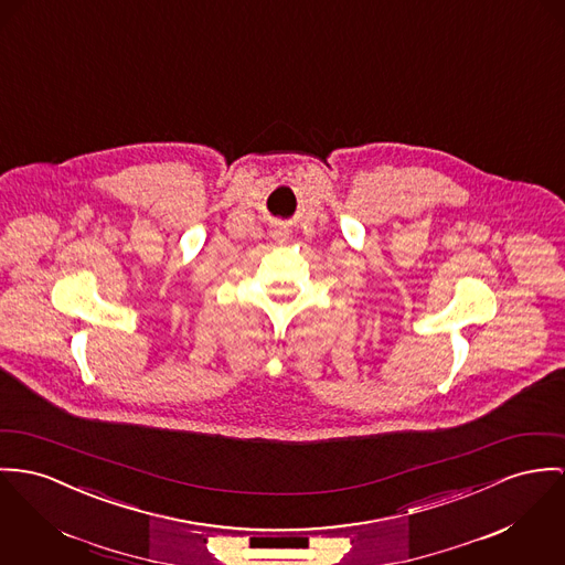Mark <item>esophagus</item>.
<instances>
[{
  "mask_svg": "<svg viewBox=\"0 0 565 565\" xmlns=\"http://www.w3.org/2000/svg\"><path fill=\"white\" fill-rule=\"evenodd\" d=\"M277 234H281V232H277Z\"/></svg>",
  "mask_w": 565,
  "mask_h": 565,
  "instance_id": "esophagus-1",
  "label": "esophagus"
}]
</instances>
